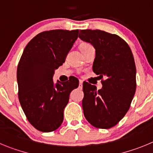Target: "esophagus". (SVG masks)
<instances>
[{
  "instance_id": "obj_1",
  "label": "esophagus",
  "mask_w": 153,
  "mask_h": 153,
  "mask_svg": "<svg viewBox=\"0 0 153 153\" xmlns=\"http://www.w3.org/2000/svg\"><path fill=\"white\" fill-rule=\"evenodd\" d=\"M82 85H83V81H82V80H79V87L80 88H82Z\"/></svg>"
}]
</instances>
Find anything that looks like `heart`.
<instances>
[{
  "label": "heart",
  "instance_id": "b5f03b06",
  "mask_svg": "<svg viewBox=\"0 0 153 153\" xmlns=\"http://www.w3.org/2000/svg\"><path fill=\"white\" fill-rule=\"evenodd\" d=\"M89 44H87V43H83V44H82V45H81V46H80V49H81V48H82V47H85V46H88Z\"/></svg>",
  "mask_w": 153,
  "mask_h": 153
}]
</instances>
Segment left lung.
<instances>
[{"instance_id": "left-lung-1", "label": "left lung", "mask_w": 153, "mask_h": 153, "mask_svg": "<svg viewBox=\"0 0 153 153\" xmlns=\"http://www.w3.org/2000/svg\"><path fill=\"white\" fill-rule=\"evenodd\" d=\"M79 38L95 49L93 71L105 79L102 88L83 83L84 115L94 127L109 129L117 124L128 111L134 97L136 65L128 44L116 34L99 30H80Z\"/></svg>"}]
</instances>
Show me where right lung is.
Wrapping results in <instances>:
<instances>
[{
	"label": "right lung",
	"instance_id": "add662e5",
	"mask_svg": "<svg viewBox=\"0 0 153 153\" xmlns=\"http://www.w3.org/2000/svg\"><path fill=\"white\" fill-rule=\"evenodd\" d=\"M78 35V30L44 31L28 42L20 58L16 71L19 100L29 122L39 131L52 132L61 126L70 93L78 87L76 78L56 84L53 80Z\"/></svg>",
	"mask_w": 153,
	"mask_h": 153
}]
</instances>
